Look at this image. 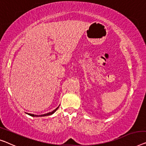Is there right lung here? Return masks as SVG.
<instances>
[{
    "mask_svg": "<svg viewBox=\"0 0 146 146\" xmlns=\"http://www.w3.org/2000/svg\"><path fill=\"white\" fill-rule=\"evenodd\" d=\"M58 108L59 107H58L56 109V110H54V111H52V112H49V113H46V114H43V115H34V114H31V113H27L28 115H30V116H31V117H44V116H48V115H52V114H53L54 112L56 111V110H58Z\"/></svg>",
    "mask_w": 146,
    "mask_h": 146,
    "instance_id": "1",
    "label": "right lung"
}]
</instances>
